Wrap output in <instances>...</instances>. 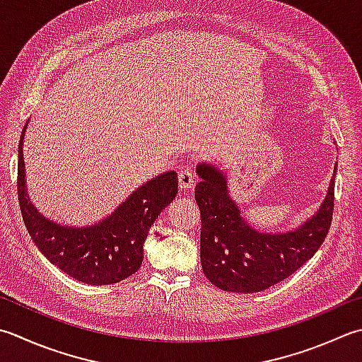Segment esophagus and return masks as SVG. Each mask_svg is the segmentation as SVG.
Instances as JSON below:
<instances>
[{"instance_id": "34e87169", "label": "esophagus", "mask_w": 362, "mask_h": 362, "mask_svg": "<svg viewBox=\"0 0 362 362\" xmlns=\"http://www.w3.org/2000/svg\"><path fill=\"white\" fill-rule=\"evenodd\" d=\"M196 183V174L191 168H183L179 171V185L182 189L193 188Z\"/></svg>"}]
</instances>
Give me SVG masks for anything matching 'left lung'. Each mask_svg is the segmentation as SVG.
<instances>
[{
	"instance_id": "8db88e82",
	"label": "left lung",
	"mask_w": 362,
	"mask_h": 362,
	"mask_svg": "<svg viewBox=\"0 0 362 362\" xmlns=\"http://www.w3.org/2000/svg\"><path fill=\"white\" fill-rule=\"evenodd\" d=\"M194 197L201 210V264L211 284L226 292L256 293L284 281L314 256L328 235L334 209V175L314 216L300 228L268 233L247 224L232 199L228 175L199 163Z\"/></svg>"
}]
</instances>
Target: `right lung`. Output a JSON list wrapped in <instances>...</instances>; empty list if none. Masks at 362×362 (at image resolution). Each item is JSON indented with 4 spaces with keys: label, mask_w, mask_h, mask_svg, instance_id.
I'll use <instances>...</instances> for the list:
<instances>
[{
    "label": "right lung",
    "mask_w": 362,
    "mask_h": 362,
    "mask_svg": "<svg viewBox=\"0 0 362 362\" xmlns=\"http://www.w3.org/2000/svg\"><path fill=\"white\" fill-rule=\"evenodd\" d=\"M28 122L18 144L17 189L21 216L34 245L53 265L84 284H116L136 273L148 229L177 196L175 171L146 182L102 221L86 228L62 226L39 214L28 196L23 160Z\"/></svg>",
    "instance_id": "obj_1"
}]
</instances>
